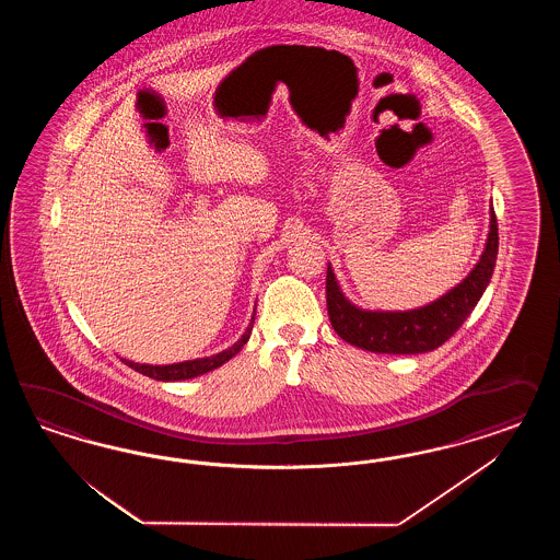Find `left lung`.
I'll return each mask as SVG.
<instances>
[{
    "mask_svg": "<svg viewBox=\"0 0 560 560\" xmlns=\"http://www.w3.org/2000/svg\"><path fill=\"white\" fill-rule=\"evenodd\" d=\"M499 253L497 215L491 211L487 248L472 272L433 304L410 312H363L345 300L337 279L326 271L328 318L340 339L372 353L417 355L441 347L470 316L491 281Z\"/></svg>",
    "mask_w": 560,
    "mask_h": 560,
    "instance_id": "obj_1",
    "label": "left lung"
}]
</instances>
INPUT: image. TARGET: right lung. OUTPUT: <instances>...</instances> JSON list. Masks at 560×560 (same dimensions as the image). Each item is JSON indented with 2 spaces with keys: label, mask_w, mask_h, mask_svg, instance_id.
I'll return each instance as SVG.
<instances>
[{
  "label": "right lung",
  "mask_w": 560,
  "mask_h": 560,
  "mask_svg": "<svg viewBox=\"0 0 560 560\" xmlns=\"http://www.w3.org/2000/svg\"><path fill=\"white\" fill-rule=\"evenodd\" d=\"M255 323V318H253ZM253 323L246 328V332L242 335V339L237 340L236 345H232L228 351H223L220 355L205 357V359H195V361H185V363H174V365H139L133 361H125L131 370L143 373L152 380H160V382H176V380H188V377H197L203 373L211 372L215 368L223 365L228 359L236 355L237 351L246 345V340L250 339L253 332Z\"/></svg>",
  "instance_id": "1"
}]
</instances>
